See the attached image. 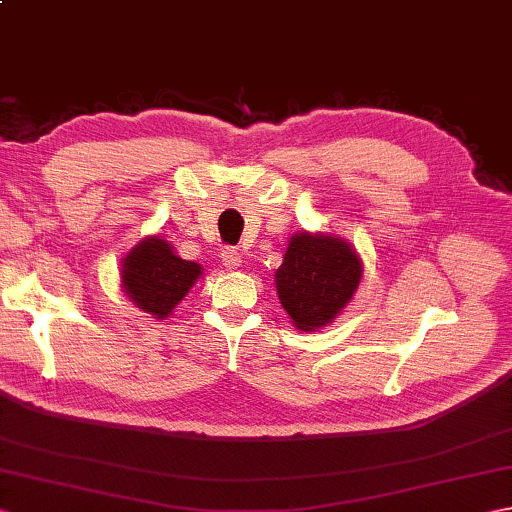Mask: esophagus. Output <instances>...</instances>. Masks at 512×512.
<instances>
[{"label":"esophagus","instance_id":"obj_1","mask_svg":"<svg viewBox=\"0 0 512 512\" xmlns=\"http://www.w3.org/2000/svg\"><path fill=\"white\" fill-rule=\"evenodd\" d=\"M220 257H222V262H224V266H226V268L235 270V268L242 266V255H239V250H237V248H233V246H226V248H222Z\"/></svg>","mask_w":512,"mask_h":512}]
</instances>
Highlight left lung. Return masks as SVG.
Segmentation results:
<instances>
[{
    "label": "left lung",
    "instance_id": "8db88e82",
    "mask_svg": "<svg viewBox=\"0 0 512 512\" xmlns=\"http://www.w3.org/2000/svg\"><path fill=\"white\" fill-rule=\"evenodd\" d=\"M361 259L339 237L297 233L290 239L275 281L292 323L312 332L339 314L361 281Z\"/></svg>",
    "mask_w": 512,
    "mask_h": 512
}]
</instances>
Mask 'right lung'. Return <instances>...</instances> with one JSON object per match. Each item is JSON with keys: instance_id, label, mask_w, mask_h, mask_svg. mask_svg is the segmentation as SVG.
Listing matches in <instances>:
<instances>
[{"instance_id": "obj_1", "label": "right lung", "mask_w": 512, "mask_h": 512, "mask_svg": "<svg viewBox=\"0 0 512 512\" xmlns=\"http://www.w3.org/2000/svg\"><path fill=\"white\" fill-rule=\"evenodd\" d=\"M202 275V266L173 253L160 237L143 239L123 259V288L140 310L165 319Z\"/></svg>"}]
</instances>
